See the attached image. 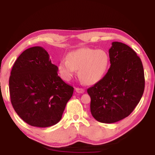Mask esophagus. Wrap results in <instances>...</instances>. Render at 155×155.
I'll use <instances>...</instances> for the list:
<instances>
[{
  "mask_svg": "<svg viewBox=\"0 0 155 155\" xmlns=\"http://www.w3.org/2000/svg\"><path fill=\"white\" fill-rule=\"evenodd\" d=\"M75 91H77V93H79V94H83V93H84V91H85V90H84L83 89L78 88V87L75 88Z\"/></svg>",
  "mask_w": 155,
  "mask_h": 155,
  "instance_id": "1",
  "label": "esophagus"
}]
</instances>
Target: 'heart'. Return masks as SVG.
<instances>
[{
  "instance_id": "1",
  "label": "heart",
  "mask_w": 155,
  "mask_h": 155,
  "mask_svg": "<svg viewBox=\"0 0 155 155\" xmlns=\"http://www.w3.org/2000/svg\"><path fill=\"white\" fill-rule=\"evenodd\" d=\"M108 54L103 50L81 48L70 52L66 60L59 63L58 70L65 81L73 77L78 70L80 79L87 85L94 84L101 79L108 66Z\"/></svg>"
}]
</instances>
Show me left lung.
I'll return each mask as SVG.
<instances>
[{
  "instance_id": "left-lung-1",
  "label": "left lung",
  "mask_w": 155,
  "mask_h": 155,
  "mask_svg": "<svg viewBox=\"0 0 155 155\" xmlns=\"http://www.w3.org/2000/svg\"><path fill=\"white\" fill-rule=\"evenodd\" d=\"M111 45L108 72L87 89L91 115L107 124L128 116L140 101L145 87L143 65L136 52L122 42L114 41Z\"/></svg>"
}]
</instances>
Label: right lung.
I'll use <instances>...</instances> for the list:
<instances>
[{
	"instance_id": "obj_1",
	"label": "right lung",
	"mask_w": 155,
	"mask_h": 155,
	"mask_svg": "<svg viewBox=\"0 0 155 155\" xmlns=\"http://www.w3.org/2000/svg\"><path fill=\"white\" fill-rule=\"evenodd\" d=\"M41 46L22 52L13 65L9 77L12 106L22 120L32 127L45 128L58 123L74 88L65 83Z\"/></svg>"
}]
</instances>
